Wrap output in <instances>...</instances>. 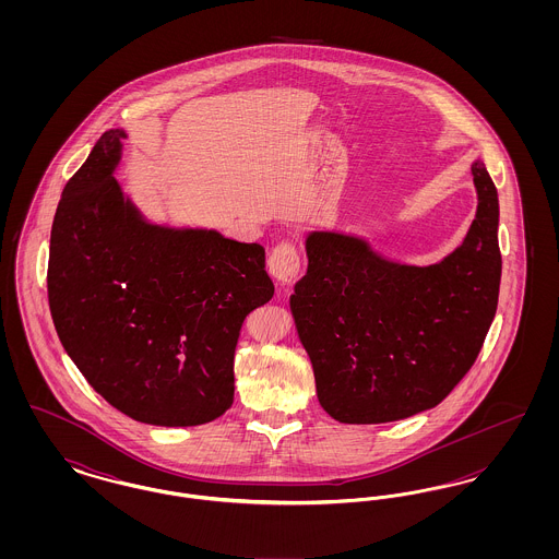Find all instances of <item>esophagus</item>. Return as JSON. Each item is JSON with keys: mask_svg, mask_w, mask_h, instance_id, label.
Masks as SVG:
<instances>
[{"mask_svg": "<svg viewBox=\"0 0 559 559\" xmlns=\"http://www.w3.org/2000/svg\"><path fill=\"white\" fill-rule=\"evenodd\" d=\"M267 270L278 283L292 285L301 270L297 245L293 240H283L281 245H276L267 258Z\"/></svg>", "mask_w": 559, "mask_h": 559, "instance_id": "1", "label": "esophagus"}]
</instances>
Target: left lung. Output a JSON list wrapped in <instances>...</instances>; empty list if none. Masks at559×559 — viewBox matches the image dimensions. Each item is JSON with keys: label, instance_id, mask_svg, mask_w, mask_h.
<instances>
[{"label": "left lung", "instance_id": "obj_1", "mask_svg": "<svg viewBox=\"0 0 559 559\" xmlns=\"http://www.w3.org/2000/svg\"><path fill=\"white\" fill-rule=\"evenodd\" d=\"M478 212L461 247L431 266L394 264L362 239L312 233L292 312L320 406L340 424H388L440 404L478 358L499 285V197L472 165Z\"/></svg>", "mask_w": 559, "mask_h": 559}]
</instances>
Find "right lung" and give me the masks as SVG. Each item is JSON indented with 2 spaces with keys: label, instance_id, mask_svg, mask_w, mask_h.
Segmentation results:
<instances>
[{
  "label": "right lung",
  "instance_id": "add662e5",
  "mask_svg": "<svg viewBox=\"0 0 559 559\" xmlns=\"http://www.w3.org/2000/svg\"><path fill=\"white\" fill-rule=\"evenodd\" d=\"M121 130L100 135L53 215L48 301L87 383L140 424L203 426L235 400L245 319L274 295L258 242L140 217L112 178Z\"/></svg>",
  "mask_w": 559,
  "mask_h": 559
}]
</instances>
